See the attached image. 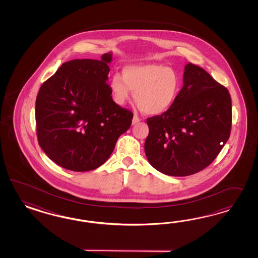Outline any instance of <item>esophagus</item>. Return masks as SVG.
Instances as JSON below:
<instances>
[{
  "mask_svg": "<svg viewBox=\"0 0 258 258\" xmlns=\"http://www.w3.org/2000/svg\"><path fill=\"white\" fill-rule=\"evenodd\" d=\"M141 121V118L138 117L137 115H134L133 119V125H135L137 123H139Z\"/></svg>",
  "mask_w": 258,
  "mask_h": 258,
  "instance_id": "34e87169",
  "label": "esophagus"
}]
</instances>
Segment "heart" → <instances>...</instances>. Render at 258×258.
<instances>
[{"mask_svg":"<svg viewBox=\"0 0 258 258\" xmlns=\"http://www.w3.org/2000/svg\"><path fill=\"white\" fill-rule=\"evenodd\" d=\"M114 101L124 105L133 97L142 110L150 115L165 112L173 105L180 91V79L175 71L156 64L147 63L127 66L123 78L114 75L110 80Z\"/></svg>","mask_w":258,"mask_h":258,"instance_id":"1","label":"heart"}]
</instances>
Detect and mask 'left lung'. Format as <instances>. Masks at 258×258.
Listing matches in <instances>:
<instances>
[{
	"mask_svg": "<svg viewBox=\"0 0 258 258\" xmlns=\"http://www.w3.org/2000/svg\"><path fill=\"white\" fill-rule=\"evenodd\" d=\"M145 152L158 171L184 177L207 167L230 137L232 101L226 88L195 64L169 109L148 118Z\"/></svg>",
	"mask_w": 258,
	"mask_h": 258,
	"instance_id": "left-lung-1",
	"label": "left lung"
}]
</instances>
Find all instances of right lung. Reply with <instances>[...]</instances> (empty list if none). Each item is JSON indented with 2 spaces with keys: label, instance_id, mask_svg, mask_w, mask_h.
I'll list each match as a JSON object with an SVG mask.
<instances>
[{
  "label": "right lung",
  "instance_id": "add662e5",
  "mask_svg": "<svg viewBox=\"0 0 258 258\" xmlns=\"http://www.w3.org/2000/svg\"><path fill=\"white\" fill-rule=\"evenodd\" d=\"M111 53L63 63L41 85L36 99L39 145L55 164L72 171L94 170L112 153L133 112L111 97Z\"/></svg>",
  "mask_w": 258,
  "mask_h": 258
}]
</instances>
